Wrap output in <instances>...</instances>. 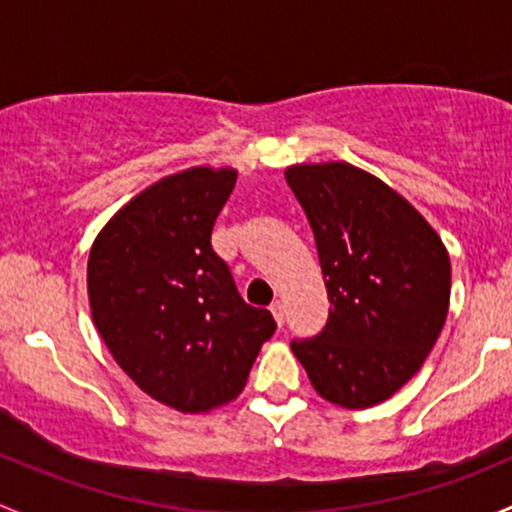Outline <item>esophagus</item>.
Wrapping results in <instances>:
<instances>
[{"label":"esophagus","mask_w":512,"mask_h":512,"mask_svg":"<svg viewBox=\"0 0 512 512\" xmlns=\"http://www.w3.org/2000/svg\"><path fill=\"white\" fill-rule=\"evenodd\" d=\"M271 313H273V318H276V323L283 325V320H286V308H283L281 300H273V303H271Z\"/></svg>","instance_id":"34e87169"}]
</instances>
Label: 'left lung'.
<instances>
[{
	"label": "left lung",
	"instance_id": "left-lung-1",
	"mask_svg": "<svg viewBox=\"0 0 512 512\" xmlns=\"http://www.w3.org/2000/svg\"><path fill=\"white\" fill-rule=\"evenodd\" d=\"M318 246L330 315L323 333L293 342L315 392L367 409L404 387L449 315L444 241L387 182L350 162L286 167Z\"/></svg>",
	"mask_w": 512,
	"mask_h": 512
}]
</instances>
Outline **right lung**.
<instances>
[{
	"instance_id": "1",
	"label": "right lung",
	"mask_w": 512,
	"mask_h": 512,
	"mask_svg": "<svg viewBox=\"0 0 512 512\" xmlns=\"http://www.w3.org/2000/svg\"><path fill=\"white\" fill-rule=\"evenodd\" d=\"M236 175L199 165L162 177L110 217L88 256V303L105 347L147 397L182 414L239 397L276 330L212 249Z\"/></svg>"
}]
</instances>
